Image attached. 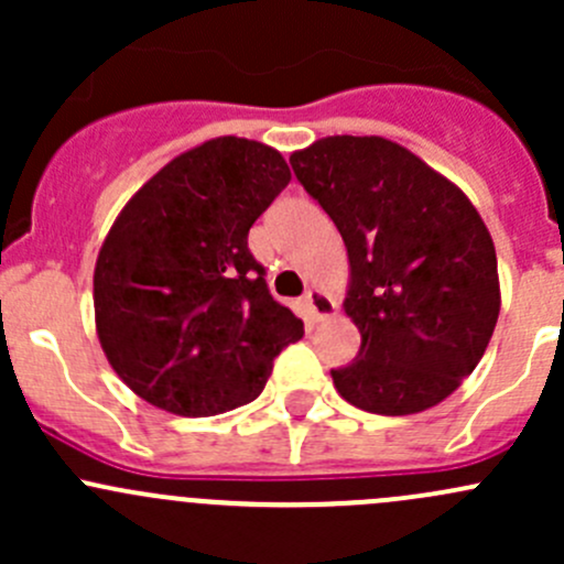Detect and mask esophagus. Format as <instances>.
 <instances>
[{
  "instance_id": "34e87169",
  "label": "esophagus",
  "mask_w": 564,
  "mask_h": 564,
  "mask_svg": "<svg viewBox=\"0 0 564 564\" xmlns=\"http://www.w3.org/2000/svg\"><path fill=\"white\" fill-rule=\"evenodd\" d=\"M305 308H308V314L314 322H324V318L335 316V300L329 297L324 289H308V294H305Z\"/></svg>"
}]
</instances>
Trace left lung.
Masks as SVG:
<instances>
[{
  "instance_id": "8db88e82",
  "label": "left lung",
  "mask_w": 564,
  "mask_h": 564,
  "mask_svg": "<svg viewBox=\"0 0 564 564\" xmlns=\"http://www.w3.org/2000/svg\"><path fill=\"white\" fill-rule=\"evenodd\" d=\"M289 161L349 256L344 311L362 344L335 390L392 417L442 403L486 355L502 305L475 204L382 135H327Z\"/></svg>"
}]
</instances>
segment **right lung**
<instances>
[{
    "label": "right lung",
    "instance_id": "right-lung-1",
    "mask_svg": "<svg viewBox=\"0 0 564 564\" xmlns=\"http://www.w3.org/2000/svg\"><path fill=\"white\" fill-rule=\"evenodd\" d=\"M292 180L278 150L220 135L130 196L95 261V329L139 398L180 417L253 401L303 322L272 300L248 231Z\"/></svg>",
    "mask_w": 564,
    "mask_h": 564
}]
</instances>
